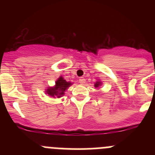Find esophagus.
I'll return each instance as SVG.
<instances>
[{
	"mask_svg": "<svg viewBox=\"0 0 155 155\" xmlns=\"http://www.w3.org/2000/svg\"><path fill=\"white\" fill-rule=\"evenodd\" d=\"M79 83H80V85H84V84L85 83V79H84L83 77L80 78V79H79Z\"/></svg>",
	"mask_w": 155,
	"mask_h": 155,
	"instance_id": "esophagus-1",
	"label": "esophagus"
}]
</instances>
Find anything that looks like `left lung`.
<instances>
[{
    "label": "left lung",
    "instance_id": "8db88e82",
    "mask_svg": "<svg viewBox=\"0 0 155 155\" xmlns=\"http://www.w3.org/2000/svg\"><path fill=\"white\" fill-rule=\"evenodd\" d=\"M101 82H100V81H97V82L96 83H95L94 86L96 87H98L99 86H101Z\"/></svg>",
    "mask_w": 155,
    "mask_h": 155
}]
</instances>
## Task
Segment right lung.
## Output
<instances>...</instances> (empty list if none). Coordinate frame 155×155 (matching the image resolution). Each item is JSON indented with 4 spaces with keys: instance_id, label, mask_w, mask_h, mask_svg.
I'll use <instances>...</instances> for the list:
<instances>
[{
    "instance_id": "right-lung-1",
    "label": "right lung",
    "mask_w": 155,
    "mask_h": 155,
    "mask_svg": "<svg viewBox=\"0 0 155 155\" xmlns=\"http://www.w3.org/2000/svg\"><path fill=\"white\" fill-rule=\"evenodd\" d=\"M71 85V82H67L62 76H60L55 82V85L54 87H48L46 92L51 97L59 98L64 94L65 91Z\"/></svg>"
}]
</instances>
